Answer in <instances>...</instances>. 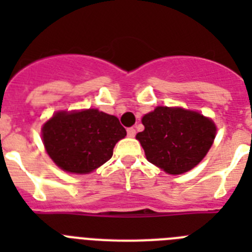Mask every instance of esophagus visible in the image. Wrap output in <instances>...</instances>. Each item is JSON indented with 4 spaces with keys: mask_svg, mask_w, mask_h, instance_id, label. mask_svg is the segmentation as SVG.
<instances>
[{
    "mask_svg": "<svg viewBox=\"0 0 252 252\" xmlns=\"http://www.w3.org/2000/svg\"><path fill=\"white\" fill-rule=\"evenodd\" d=\"M135 135H136V130H135V128H133V127L127 128V136L128 137H133Z\"/></svg>",
    "mask_w": 252,
    "mask_h": 252,
    "instance_id": "esophagus-1",
    "label": "esophagus"
}]
</instances>
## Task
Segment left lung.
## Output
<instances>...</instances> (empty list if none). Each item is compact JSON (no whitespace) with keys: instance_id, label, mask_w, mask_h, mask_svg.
<instances>
[{"instance_id":"obj_1","label":"left lung","mask_w":252,"mask_h":252,"mask_svg":"<svg viewBox=\"0 0 252 252\" xmlns=\"http://www.w3.org/2000/svg\"><path fill=\"white\" fill-rule=\"evenodd\" d=\"M145 130L136 135L146 159L169 174H182L206 157L216 126L194 111L157 107L142 117Z\"/></svg>"}]
</instances>
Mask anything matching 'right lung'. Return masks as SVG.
<instances>
[{
    "mask_svg": "<svg viewBox=\"0 0 252 252\" xmlns=\"http://www.w3.org/2000/svg\"><path fill=\"white\" fill-rule=\"evenodd\" d=\"M126 130L115 116L98 110L58 112L43 127L49 157L69 173H91L112 158Z\"/></svg>",
    "mask_w": 252,
    "mask_h": 252,
    "instance_id": "1",
    "label": "right lung"
}]
</instances>
